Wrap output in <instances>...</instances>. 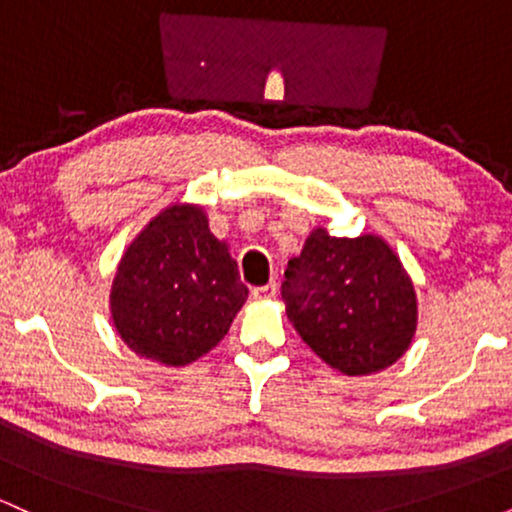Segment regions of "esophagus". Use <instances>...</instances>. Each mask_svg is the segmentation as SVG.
I'll return each instance as SVG.
<instances>
[{"mask_svg": "<svg viewBox=\"0 0 512 512\" xmlns=\"http://www.w3.org/2000/svg\"><path fill=\"white\" fill-rule=\"evenodd\" d=\"M276 291H279V284H276V281H269V284H264V286H255V289H252V298H274L276 296Z\"/></svg>", "mask_w": 512, "mask_h": 512, "instance_id": "esophagus-1", "label": "esophagus"}]
</instances>
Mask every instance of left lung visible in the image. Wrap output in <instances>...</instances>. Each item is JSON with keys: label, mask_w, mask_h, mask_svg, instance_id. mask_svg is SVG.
Returning <instances> with one entry per match:
<instances>
[{"label": "left lung", "mask_w": 512, "mask_h": 512, "mask_svg": "<svg viewBox=\"0 0 512 512\" xmlns=\"http://www.w3.org/2000/svg\"><path fill=\"white\" fill-rule=\"evenodd\" d=\"M289 320L325 363L346 375L383 370L407 351L416 296L380 238H334L315 228L281 284Z\"/></svg>", "instance_id": "obj_1"}]
</instances>
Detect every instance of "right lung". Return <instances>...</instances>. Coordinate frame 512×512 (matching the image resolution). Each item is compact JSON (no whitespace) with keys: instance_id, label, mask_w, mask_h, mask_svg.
<instances>
[{"instance_id":"obj_1","label":"right lung","mask_w":512,"mask_h":512,"mask_svg":"<svg viewBox=\"0 0 512 512\" xmlns=\"http://www.w3.org/2000/svg\"><path fill=\"white\" fill-rule=\"evenodd\" d=\"M248 286L195 207H170L139 233L113 284V320L139 356L185 366L223 339Z\"/></svg>"}]
</instances>
